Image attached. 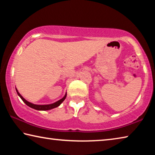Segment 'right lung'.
I'll return each instance as SVG.
<instances>
[{
  "instance_id": "obj_1",
  "label": "right lung",
  "mask_w": 155,
  "mask_h": 155,
  "mask_svg": "<svg viewBox=\"0 0 155 155\" xmlns=\"http://www.w3.org/2000/svg\"><path fill=\"white\" fill-rule=\"evenodd\" d=\"M15 90H16V92L18 94V95L20 96V98L22 100V101L24 102V103L27 104V106H28L31 108L34 109L35 110H38V111H47V110H51L52 109H54V108H56V107H59L60 104H61L64 101V100L66 98V96H67V92L65 93V96L63 97L61 99L59 100L58 101L55 102V103H52V104H33V103H31L30 102L27 101V100L25 99L22 96V95L18 92V91L16 88H15Z\"/></svg>"
}]
</instances>
